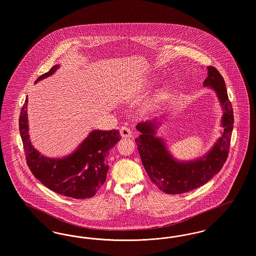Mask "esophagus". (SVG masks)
<instances>
[{
    "label": "esophagus",
    "instance_id": "obj_1",
    "mask_svg": "<svg viewBox=\"0 0 256 256\" xmlns=\"http://www.w3.org/2000/svg\"><path fill=\"white\" fill-rule=\"evenodd\" d=\"M120 134L122 138H130L132 137V132L128 126H122L120 128Z\"/></svg>",
    "mask_w": 256,
    "mask_h": 256
}]
</instances>
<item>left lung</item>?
Instances as JSON below:
<instances>
[{
	"label": "left lung",
	"instance_id": "8db88e82",
	"mask_svg": "<svg viewBox=\"0 0 256 256\" xmlns=\"http://www.w3.org/2000/svg\"><path fill=\"white\" fill-rule=\"evenodd\" d=\"M207 69L208 76L204 86L216 91L224 112L222 121L224 132L206 156L195 161L178 162L172 158L163 140L156 136V121L136 126L141 134L135 142L144 168L150 180L167 194L187 193L202 186L219 172L228 156L234 122L232 102L219 71L213 66H207Z\"/></svg>",
	"mask_w": 256,
	"mask_h": 256
}]
</instances>
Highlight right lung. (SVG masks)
Wrapping results in <instances>:
<instances>
[{
	"mask_svg": "<svg viewBox=\"0 0 256 256\" xmlns=\"http://www.w3.org/2000/svg\"><path fill=\"white\" fill-rule=\"evenodd\" d=\"M58 65L41 74L37 82L54 73ZM28 98L19 117L21 134L28 167L37 180L50 190L74 198H92L106 182L108 170V156L110 148L121 139L118 130H93L71 156L64 158H48L41 156L30 143L26 117Z\"/></svg>",
	"mask_w": 256,
	"mask_h": 256,
	"instance_id": "obj_1",
	"label": "right lung"
}]
</instances>
